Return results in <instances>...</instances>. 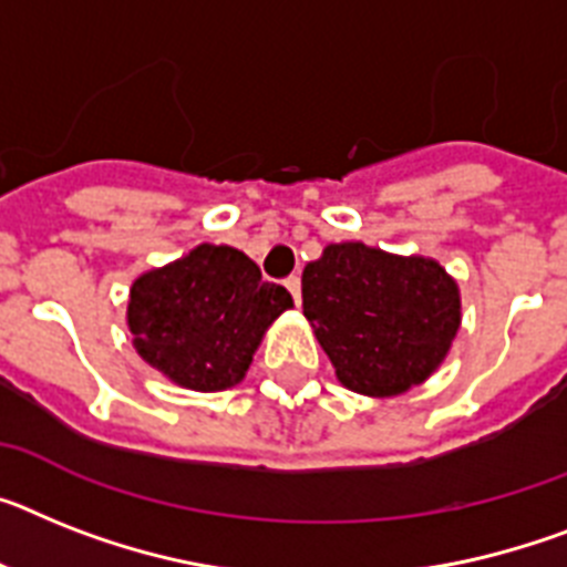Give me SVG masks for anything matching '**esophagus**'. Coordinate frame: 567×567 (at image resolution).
I'll list each match as a JSON object with an SVG mask.
<instances>
[{
  "mask_svg": "<svg viewBox=\"0 0 567 567\" xmlns=\"http://www.w3.org/2000/svg\"><path fill=\"white\" fill-rule=\"evenodd\" d=\"M285 288L291 291L293 302H297V306H299V297H302V293H299V288H302V282H299V276H288V279H285Z\"/></svg>",
  "mask_w": 567,
  "mask_h": 567,
  "instance_id": "esophagus-1",
  "label": "esophagus"
}]
</instances>
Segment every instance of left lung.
<instances>
[{"label": "left lung", "instance_id": "obj_1", "mask_svg": "<svg viewBox=\"0 0 567 567\" xmlns=\"http://www.w3.org/2000/svg\"><path fill=\"white\" fill-rule=\"evenodd\" d=\"M302 311L337 380L392 398L444 363L461 326L458 285L435 259L363 241L328 245L302 270Z\"/></svg>", "mask_w": 567, "mask_h": 567}]
</instances>
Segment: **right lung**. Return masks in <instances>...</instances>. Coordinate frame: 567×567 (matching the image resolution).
Instances as JSON below:
<instances>
[{
	"mask_svg": "<svg viewBox=\"0 0 567 567\" xmlns=\"http://www.w3.org/2000/svg\"><path fill=\"white\" fill-rule=\"evenodd\" d=\"M293 306L254 259L227 245H198L137 276L130 291L132 342L164 378L195 392L236 386L270 322Z\"/></svg>",
	"mask_w": 567,
	"mask_h": 567,
	"instance_id": "add662e5",
	"label": "right lung"
}]
</instances>
